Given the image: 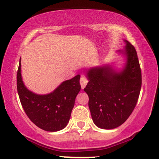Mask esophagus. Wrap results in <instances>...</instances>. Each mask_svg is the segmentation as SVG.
<instances>
[{"instance_id":"obj_1","label":"esophagus","mask_w":159,"mask_h":159,"mask_svg":"<svg viewBox=\"0 0 159 159\" xmlns=\"http://www.w3.org/2000/svg\"><path fill=\"white\" fill-rule=\"evenodd\" d=\"M87 82H88V81L87 80V78L84 76H81V79H80V84H81L82 89H84L86 87V85L87 84Z\"/></svg>"}]
</instances>
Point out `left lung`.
Wrapping results in <instances>:
<instances>
[{
    "instance_id": "8db88e82",
    "label": "left lung",
    "mask_w": 159,
    "mask_h": 159,
    "mask_svg": "<svg viewBox=\"0 0 159 159\" xmlns=\"http://www.w3.org/2000/svg\"><path fill=\"white\" fill-rule=\"evenodd\" d=\"M118 54L125 57L121 70L112 66L91 67L86 72L88 83L84 90L89 96L93 121L103 129H113L125 122L136 106L141 88V70L134 47L127 40Z\"/></svg>"
}]
</instances>
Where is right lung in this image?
Returning <instances> with one entry per match:
<instances>
[{
  "label": "right lung",
  "instance_id": "obj_1",
  "mask_svg": "<svg viewBox=\"0 0 159 159\" xmlns=\"http://www.w3.org/2000/svg\"><path fill=\"white\" fill-rule=\"evenodd\" d=\"M80 75L62 82L53 92L45 95L33 93L25 87L21 72H17V90L27 116L36 126L47 132H57L66 126L75 98L81 90Z\"/></svg>",
  "mask_w": 159,
  "mask_h": 159
}]
</instances>
